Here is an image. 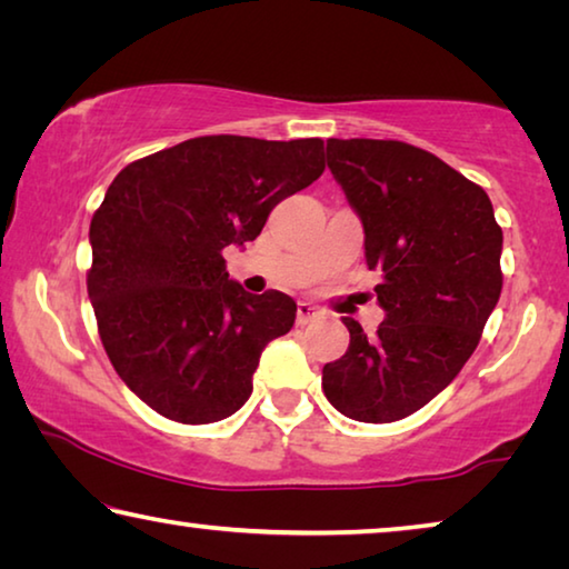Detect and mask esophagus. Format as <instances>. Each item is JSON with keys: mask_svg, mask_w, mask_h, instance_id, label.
Wrapping results in <instances>:
<instances>
[{"mask_svg": "<svg viewBox=\"0 0 569 569\" xmlns=\"http://www.w3.org/2000/svg\"><path fill=\"white\" fill-rule=\"evenodd\" d=\"M319 311H316V308L311 306V303H298V311H296V321L301 323V326H306V323H313L316 319H319Z\"/></svg>", "mask_w": 569, "mask_h": 569, "instance_id": "1", "label": "esophagus"}]
</instances>
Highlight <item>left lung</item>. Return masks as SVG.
<instances>
[{
	"label": "left lung",
	"instance_id": "left-lung-1",
	"mask_svg": "<svg viewBox=\"0 0 569 569\" xmlns=\"http://www.w3.org/2000/svg\"><path fill=\"white\" fill-rule=\"evenodd\" d=\"M326 158L363 223L387 319L373 336L343 319L351 343L323 366V393L349 419L399 421L475 353L502 293V228L477 182L409 142L331 138Z\"/></svg>",
	"mask_w": 569,
	"mask_h": 569
}]
</instances>
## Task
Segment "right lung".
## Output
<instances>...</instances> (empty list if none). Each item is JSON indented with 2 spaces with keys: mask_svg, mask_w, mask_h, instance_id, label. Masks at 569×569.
I'll return each instance as SVG.
<instances>
[{
  "mask_svg": "<svg viewBox=\"0 0 569 569\" xmlns=\"http://www.w3.org/2000/svg\"><path fill=\"white\" fill-rule=\"evenodd\" d=\"M323 140L206 134L118 172L90 223L88 293L108 359L166 419L210 423L253 391L296 301L230 281L223 248L261 236L271 210L323 172Z\"/></svg>",
  "mask_w": 569,
  "mask_h": 569,
  "instance_id": "right-lung-1",
  "label": "right lung"
}]
</instances>
